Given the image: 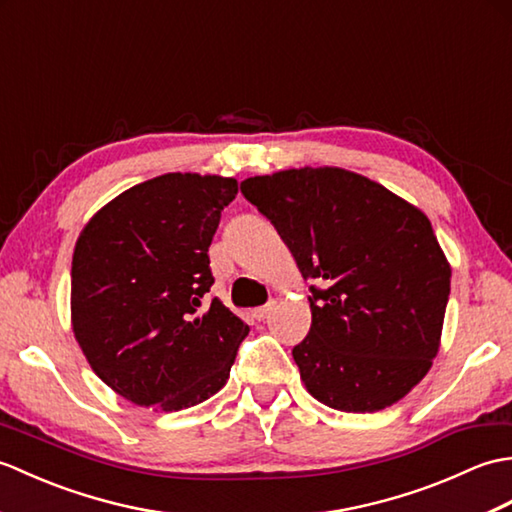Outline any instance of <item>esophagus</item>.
I'll return each instance as SVG.
<instances>
[{
  "mask_svg": "<svg viewBox=\"0 0 512 512\" xmlns=\"http://www.w3.org/2000/svg\"><path fill=\"white\" fill-rule=\"evenodd\" d=\"M275 306H277V301H268L266 306H262V308H257L255 312H253V317L257 319V321H264L266 317H270V312L275 310Z\"/></svg>",
  "mask_w": 512,
  "mask_h": 512,
  "instance_id": "obj_1",
  "label": "esophagus"
}]
</instances>
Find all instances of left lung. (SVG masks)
I'll return each mask as SVG.
<instances>
[{"mask_svg": "<svg viewBox=\"0 0 512 512\" xmlns=\"http://www.w3.org/2000/svg\"><path fill=\"white\" fill-rule=\"evenodd\" d=\"M312 286V325L292 356L323 405L372 413L405 398L440 350L451 266L429 217L339 167L242 182Z\"/></svg>", "mask_w": 512, "mask_h": 512, "instance_id": "obj_1", "label": "left lung"}]
</instances>
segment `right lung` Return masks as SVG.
Wrapping results in <instances>:
<instances>
[{
    "label": "right lung",
    "instance_id": "add662e5",
    "mask_svg": "<svg viewBox=\"0 0 512 512\" xmlns=\"http://www.w3.org/2000/svg\"><path fill=\"white\" fill-rule=\"evenodd\" d=\"M237 180L165 173L107 202L72 255V330L94 374L140 407L217 394L248 325L213 286L209 246Z\"/></svg>",
    "mask_w": 512,
    "mask_h": 512
}]
</instances>
